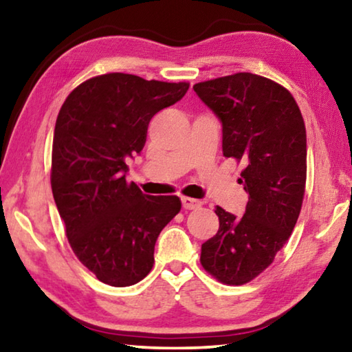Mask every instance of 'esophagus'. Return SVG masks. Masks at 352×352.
Returning a JSON list of instances; mask_svg holds the SVG:
<instances>
[{
	"label": "esophagus",
	"mask_w": 352,
	"mask_h": 352,
	"mask_svg": "<svg viewBox=\"0 0 352 352\" xmlns=\"http://www.w3.org/2000/svg\"><path fill=\"white\" fill-rule=\"evenodd\" d=\"M182 205L184 210H197V208L201 206V201L190 197H182Z\"/></svg>",
	"instance_id": "1"
}]
</instances>
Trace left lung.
I'll use <instances>...</instances> for the list:
<instances>
[{
  "instance_id": "1",
  "label": "left lung",
  "mask_w": 352,
  "mask_h": 352,
  "mask_svg": "<svg viewBox=\"0 0 352 352\" xmlns=\"http://www.w3.org/2000/svg\"><path fill=\"white\" fill-rule=\"evenodd\" d=\"M194 91L222 122L225 157L243 164L245 214L216 206L219 231L201 245L204 269L241 285L269 267L295 228L306 186V127L295 99L258 74L200 82Z\"/></svg>"
}]
</instances>
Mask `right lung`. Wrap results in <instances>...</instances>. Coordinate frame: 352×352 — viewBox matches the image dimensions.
I'll list each match as a JSON object with an SVG mask.
<instances>
[{
	"instance_id": "right-lung-1",
	"label": "right lung",
	"mask_w": 352,
	"mask_h": 352,
	"mask_svg": "<svg viewBox=\"0 0 352 352\" xmlns=\"http://www.w3.org/2000/svg\"><path fill=\"white\" fill-rule=\"evenodd\" d=\"M188 88L110 73L80 83L58 111L52 195L74 254L104 284L127 287L146 278L155 242L180 211L175 195H147L126 177L151 119Z\"/></svg>"
}]
</instances>
